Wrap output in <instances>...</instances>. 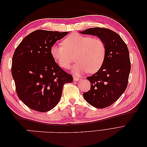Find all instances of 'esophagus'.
Returning a JSON list of instances; mask_svg holds the SVG:
<instances>
[{"label":"esophagus","mask_w":147,"mask_h":147,"mask_svg":"<svg viewBox=\"0 0 147 147\" xmlns=\"http://www.w3.org/2000/svg\"><path fill=\"white\" fill-rule=\"evenodd\" d=\"M80 79L78 77H74V81H76V82H78V80H80Z\"/></svg>","instance_id":"esophagus-1"}]
</instances>
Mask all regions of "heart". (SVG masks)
Returning <instances> with one entry per match:
<instances>
[{
    "instance_id": "obj_1",
    "label": "heart",
    "mask_w": 147,
    "mask_h": 147,
    "mask_svg": "<svg viewBox=\"0 0 147 147\" xmlns=\"http://www.w3.org/2000/svg\"><path fill=\"white\" fill-rule=\"evenodd\" d=\"M63 45H53L50 48L52 57L61 67L69 69L75 59L78 63L73 67L75 74H94L103 65L106 56V47L99 38L74 33L65 37Z\"/></svg>"
}]
</instances>
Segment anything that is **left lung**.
<instances>
[{
  "instance_id": "8db88e82",
  "label": "left lung",
  "mask_w": 147,
  "mask_h": 147,
  "mask_svg": "<svg viewBox=\"0 0 147 147\" xmlns=\"http://www.w3.org/2000/svg\"><path fill=\"white\" fill-rule=\"evenodd\" d=\"M80 32L96 35L105 43L104 64L96 74L87 77L91 88L83 93V97L96 108L107 107L119 98L127 86L131 71L127 47L117 33L109 29L93 28Z\"/></svg>"
}]
</instances>
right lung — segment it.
<instances>
[{
    "mask_svg": "<svg viewBox=\"0 0 147 147\" xmlns=\"http://www.w3.org/2000/svg\"><path fill=\"white\" fill-rule=\"evenodd\" d=\"M68 32L36 30L17 47L11 74L19 99L29 108L46 112L58 104L65 83L73 82L53 58L50 48Z\"/></svg>",
    "mask_w": 147,
    "mask_h": 147,
    "instance_id": "add662e5",
    "label": "right lung"
}]
</instances>
